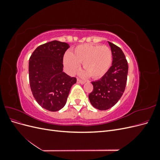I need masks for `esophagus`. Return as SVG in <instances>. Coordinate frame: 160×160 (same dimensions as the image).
Returning <instances> with one entry per match:
<instances>
[{
	"label": "esophagus",
	"instance_id": "34e87169",
	"mask_svg": "<svg viewBox=\"0 0 160 160\" xmlns=\"http://www.w3.org/2000/svg\"><path fill=\"white\" fill-rule=\"evenodd\" d=\"M77 83H81V84H84L85 83V81H82V80H80V79H77Z\"/></svg>",
	"mask_w": 160,
	"mask_h": 160
}]
</instances>
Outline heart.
Listing matches in <instances>:
<instances>
[{
    "instance_id": "heart-1",
    "label": "heart",
    "mask_w": 160,
    "mask_h": 160,
    "mask_svg": "<svg viewBox=\"0 0 160 160\" xmlns=\"http://www.w3.org/2000/svg\"><path fill=\"white\" fill-rule=\"evenodd\" d=\"M63 62L71 74L79 69V63H83L86 71L82 72V76L90 75L93 78H99L109 69L112 63V52L107 46L83 44L76 47L71 53H66Z\"/></svg>"
}]
</instances>
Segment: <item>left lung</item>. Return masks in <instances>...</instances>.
I'll return each instance as SVG.
<instances>
[{
  "label": "left lung",
  "mask_w": 160,
  "mask_h": 160,
  "mask_svg": "<svg viewBox=\"0 0 160 160\" xmlns=\"http://www.w3.org/2000/svg\"><path fill=\"white\" fill-rule=\"evenodd\" d=\"M108 42L112 52V65L99 80L91 82L93 90L89 95L91 105L101 111L112 108L122 98L128 72V61L122 50Z\"/></svg>",
  "instance_id": "8db88e82"
}]
</instances>
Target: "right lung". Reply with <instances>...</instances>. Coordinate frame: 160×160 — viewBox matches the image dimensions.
Listing matches in <instances>:
<instances>
[{"label": "right lung", "mask_w": 160, "mask_h": 160, "mask_svg": "<svg viewBox=\"0 0 160 160\" xmlns=\"http://www.w3.org/2000/svg\"><path fill=\"white\" fill-rule=\"evenodd\" d=\"M69 48L66 42L52 41L38 46L28 62L31 89L42 108L57 111L66 104L72 85L77 82L63 72V56Z\"/></svg>", "instance_id": "obj_1"}]
</instances>
